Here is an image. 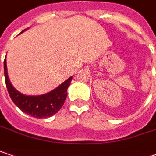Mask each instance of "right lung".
<instances>
[{
    "mask_svg": "<svg viewBox=\"0 0 156 156\" xmlns=\"http://www.w3.org/2000/svg\"><path fill=\"white\" fill-rule=\"evenodd\" d=\"M4 76L6 87L13 102L23 112L36 118L50 117L59 111L64 104L67 97V89L72 80V77H70L59 87L48 94L38 96H30L21 94L11 85L8 76L6 58L4 60Z\"/></svg>",
    "mask_w": 156,
    "mask_h": 156,
    "instance_id": "1",
    "label": "right lung"
}]
</instances>
